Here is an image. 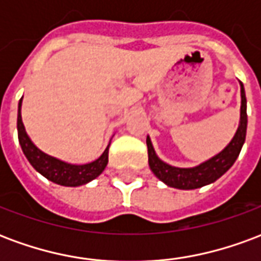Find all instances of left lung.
<instances>
[{
	"label": "left lung",
	"mask_w": 261,
	"mask_h": 261,
	"mask_svg": "<svg viewBox=\"0 0 261 261\" xmlns=\"http://www.w3.org/2000/svg\"><path fill=\"white\" fill-rule=\"evenodd\" d=\"M241 84V121L238 125L235 136L230 140L226 147L217 153L215 156L210 158L205 162L197 165L194 168H176L172 165L166 164L162 159L158 158L152 147L151 138L147 137L148 147V164L153 172V175L159 180L164 181L166 186L180 189V190H193L198 187L207 186L219 179L226 170L229 169L241 153V149L246 140L247 128V113H246V95L245 88Z\"/></svg>",
	"instance_id": "obj_1"
}]
</instances>
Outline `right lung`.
Masks as SVG:
<instances>
[{"label":"right lung","mask_w":261,"mask_h":261,"mask_svg":"<svg viewBox=\"0 0 261 261\" xmlns=\"http://www.w3.org/2000/svg\"><path fill=\"white\" fill-rule=\"evenodd\" d=\"M20 106H22V99L18 105V138H19V144L28 161L40 175H43L53 183H57L60 186L76 187L86 185L93 179H96L97 176L105 170L109 162V145L105 149V152L91 164L72 165L64 162L61 159L50 156L47 153L40 151L28 136L25 125L22 123Z\"/></svg>","instance_id":"1"}]
</instances>
